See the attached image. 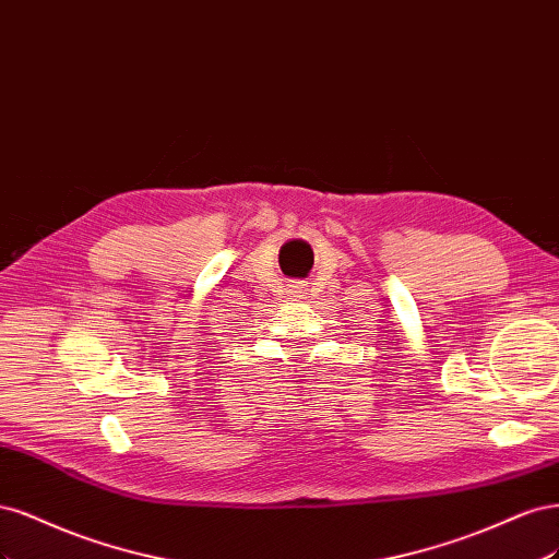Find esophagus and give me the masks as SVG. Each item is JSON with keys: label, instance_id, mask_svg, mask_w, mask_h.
<instances>
[{"label": "esophagus", "instance_id": "obj_1", "mask_svg": "<svg viewBox=\"0 0 559 559\" xmlns=\"http://www.w3.org/2000/svg\"><path fill=\"white\" fill-rule=\"evenodd\" d=\"M297 293H301V287H297Z\"/></svg>", "mask_w": 559, "mask_h": 559}]
</instances>
